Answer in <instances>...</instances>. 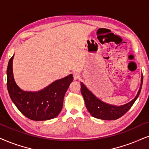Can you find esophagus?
<instances>
[{"label": "esophagus", "mask_w": 149, "mask_h": 149, "mask_svg": "<svg viewBox=\"0 0 149 149\" xmlns=\"http://www.w3.org/2000/svg\"><path fill=\"white\" fill-rule=\"evenodd\" d=\"M73 77H74V79L77 80V79H80V74L77 72L74 73V75H73Z\"/></svg>", "instance_id": "34e87169"}]
</instances>
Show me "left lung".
<instances>
[{
	"mask_svg": "<svg viewBox=\"0 0 149 149\" xmlns=\"http://www.w3.org/2000/svg\"><path fill=\"white\" fill-rule=\"evenodd\" d=\"M143 75L141 77V84L137 94L133 100L122 106H115L102 102L93 94L84 84L81 82V91L87 110L93 117L103 120H113L121 117L125 114L139 97L142 89Z\"/></svg>",
	"mask_w": 149,
	"mask_h": 149,
	"instance_id": "left-lung-1",
	"label": "left lung"
}]
</instances>
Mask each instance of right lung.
Masks as SVG:
<instances>
[{"mask_svg": "<svg viewBox=\"0 0 149 149\" xmlns=\"http://www.w3.org/2000/svg\"><path fill=\"white\" fill-rule=\"evenodd\" d=\"M13 55L7 69V86L11 100L20 112L34 121L48 120L57 117L63 108V98L73 81L70 74L54 81L45 88L36 92L24 91L18 87L13 75Z\"/></svg>", "mask_w": 149, "mask_h": 149, "instance_id": "1", "label": "right lung"}]
</instances>
